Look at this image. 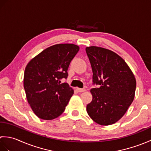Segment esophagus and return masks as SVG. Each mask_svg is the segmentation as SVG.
<instances>
[{
    "mask_svg": "<svg viewBox=\"0 0 151 151\" xmlns=\"http://www.w3.org/2000/svg\"><path fill=\"white\" fill-rule=\"evenodd\" d=\"M76 90H77L78 92H84L86 91V89H84V88H76Z\"/></svg>",
    "mask_w": 151,
    "mask_h": 151,
    "instance_id": "1",
    "label": "esophagus"
}]
</instances>
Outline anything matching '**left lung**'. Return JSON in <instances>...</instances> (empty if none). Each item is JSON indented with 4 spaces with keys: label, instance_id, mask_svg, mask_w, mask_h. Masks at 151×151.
<instances>
[{
    "label": "left lung",
    "instance_id": "left-lung-1",
    "mask_svg": "<svg viewBox=\"0 0 151 151\" xmlns=\"http://www.w3.org/2000/svg\"><path fill=\"white\" fill-rule=\"evenodd\" d=\"M93 71V99L86 106L89 116L101 125H110L126 113L135 96L136 81L127 63L117 54L104 48H86Z\"/></svg>",
    "mask_w": 151,
    "mask_h": 151
}]
</instances>
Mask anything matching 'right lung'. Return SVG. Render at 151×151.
Returning a JSON list of instances; mask_svg holds the SVG:
<instances>
[{
	"mask_svg": "<svg viewBox=\"0 0 151 151\" xmlns=\"http://www.w3.org/2000/svg\"><path fill=\"white\" fill-rule=\"evenodd\" d=\"M79 49L71 43L54 45L27 64L24 88L32 110L41 119H54L65 110L74 90L60 80L67 78L69 64Z\"/></svg>",
	"mask_w": 151,
	"mask_h": 151,
	"instance_id": "right-lung-1",
	"label": "right lung"
}]
</instances>
